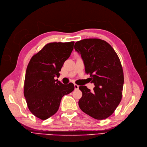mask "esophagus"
Listing matches in <instances>:
<instances>
[{
	"label": "esophagus",
	"instance_id": "obj_1",
	"mask_svg": "<svg viewBox=\"0 0 147 147\" xmlns=\"http://www.w3.org/2000/svg\"><path fill=\"white\" fill-rule=\"evenodd\" d=\"M74 87H75V90H78L79 88V86L76 84H74Z\"/></svg>",
	"mask_w": 147,
	"mask_h": 147
}]
</instances>
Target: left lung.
I'll return each mask as SVG.
<instances>
[{
	"instance_id": "left-lung-1",
	"label": "left lung",
	"mask_w": 147,
	"mask_h": 147,
	"mask_svg": "<svg viewBox=\"0 0 147 147\" xmlns=\"http://www.w3.org/2000/svg\"><path fill=\"white\" fill-rule=\"evenodd\" d=\"M74 48L81 54L95 87L91 91L80 86L82 93L78 102L80 109L96 120H104L113 114L122 98L124 74L117 54L105 40L96 38L77 41Z\"/></svg>"
}]
</instances>
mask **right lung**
Masks as SVG:
<instances>
[{"mask_svg":"<svg viewBox=\"0 0 147 147\" xmlns=\"http://www.w3.org/2000/svg\"><path fill=\"white\" fill-rule=\"evenodd\" d=\"M74 42H50L34 54L27 65L24 96L31 113L45 120L57 113L63 96L74 90L73 83L67 85L55 80L65 61L69 57Z\"/></svg>","mask_w":147,"mask_h":147,"instance_id":"right-lung-1","label":"right lung"}]
</instances>
